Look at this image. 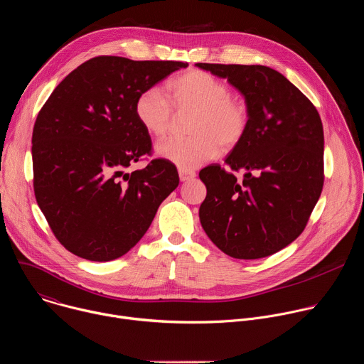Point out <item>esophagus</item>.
I'll return each instance as SVG.
<instances>
[{"label": "esophagus", "mask_w": 364, "mask_h": 364, "mask_svg": "<svg viewBox=\"0 0 364 364\" xmlns=\"http://www.w3.org/2000/svg\"><path fill=\"white\" fill-rule=\"evenodd\" d=\"M178 176H180V180L181 181H188V180H193L196 177V173L193 170H184V168H180L178 170Z\"/></svg>", "instance_id": "obj_1"}]
</instances>
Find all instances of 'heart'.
<instances>
[{
  "mask_svg": "<svg viewBox=\"0 0 364 364\" xmlns=\"http://www.w3.org/2000/svg\"><path fill=\"white\" fill-rule=\"evenodd\" d=\"M167 89L170 102L160 89L148 87L138 95L134 105L138 122L155 138L170 134L173 109L177 114H194L188 125L191 136L159 144L155 148L159 157L191 170L213 160L220 148L233 149L243 139L249 125L247 105L243 99L230 95V87L223 80L191 69L171 79Z\"/></svg>",
  "mask_w": 364,
  "mask_h": 364,
  "instance_id": "b5f03b06",
  "label": "heart"
}]
</instances>
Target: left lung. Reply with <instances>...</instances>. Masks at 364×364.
Instances as JSON below:
<instances>
[{"label": "left lung", "mask_w": 364, "mask_h": 364, "mask_svg": "<svg viewBox=\"0 0 364 364\" xmlns=\"http://www.w3.org/2000/svg\"><path fill=\"white\" fill-rule=\"evenodd\" d=\"M197 68L228 79L245 97L249 125L225 163L200 171L207 194L200 223L236 259H259L292 243L305 229L324 184V131L309 99L279 72L261 65Z\"/></svg>", "instance_id": "obj_1"}]
</instances>
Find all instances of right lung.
<instances>
[{"mask_svg": "<svg viewBox=\"0 0 364 364\" xmlns=\"http://www.w3.org/2000/svg\"><path fill=\"white\" fill-rule=\"evenodd\" d=\"M183 62L93 58L50 95L33 129L34 194L50 229L73 255L108 262L145 235L160 204L178 186L167 160L125 170L151 152L138 122V95Z\"/></svg>", "mask_w": 364, "mask_h": 364, "instance_id": "add662e5", "label": "right lung"}]
</instances>
